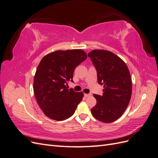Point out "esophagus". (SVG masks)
I'll return each instance as SVG.
<instances>
[{"mask_svg":"<svg viewBox=\"0 0 158 158\" xmlns=\"http://www.w3.org/2000/svg\"><path fill=\"white\" fill-rule=\"evenodd\" d=\"M91 95V94H84V96L85 97V98H87V97H89Z\"/></svg>","mask_w":158,"mask_h":158,"instance_id":"1","label":"esophagus"}]
</instances>
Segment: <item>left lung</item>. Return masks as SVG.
<instances>
[{
    "label": "left lung",
    "instance_id": "1",
    "mask_svg": "<svg viewBox=\"0 0 158 158\" xmlns=\"http://www.w3.org/2000/svg\"><path fill=\"white\" fill-rule=\"evenodd\" d=\"M88 56L98 73V83L103 85V95H95L97 103L91 109L94 118L112 123L125 111L132 95V80L126 63L113 52L95 49Z\"/></svg>",
    "mask_w": 158,
    "mask_h": 158
}]
</instances>
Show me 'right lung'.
I'll list each match as a JSON object with an SVG mask.
<instances>
[{
  "label": "right lung",
  "mask_w": 158,
  "mask_h": 158,
  "mask_svg": "<svg viewBox=\"0 0 158 158\" xmlns=\"http://www.w3.org/2000/svg\"><path fill=\"white\" fill-rule=\"evenodd\" d=\"M87 58L82 49L58 50L43 57L33 80L37 102L45 115L55 121H63L74 113L84 97L66 87L73 82L74 69Z\"/></svg>",
  "instance_id": "1"
}]
</instances>
